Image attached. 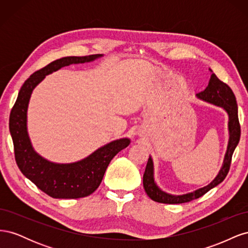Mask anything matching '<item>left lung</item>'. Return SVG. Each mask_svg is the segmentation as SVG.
<instances>
[{
	"mask_svg": "<svg viewBox=\"0 0 248 248\" xmlns=\"http://www.w3.org/2000/svg\"><path fill=\"white\" fill-rule=\"evenodd\" d=\"M209 70L212 72L209 84L204 91L197 94V97L202 101L214 104L216 107L223 108L229 116L228 128L230 137L222 167L213 181L210 182L207 186H204L202 188L188 193L175 196V194H170L161 190L159 186L156 184L154 180V163L151 156H150L147 162L144 177H142V184H144V188L146 190V193L148 194V197L155 202H163V204H182V202H187L192 200L199 199L202 196H204L210 189H212L215 186L220 184L228 175L232 161V156L240 140V134H241L238 119V107L236 97L234 93H232V89L217 78L211 69Z\"/></svg>",
	"mask_w": 248,
	"mask_h": 248,
	"instance_id": "left-lung-1",
	"label": "left lung"
}]
</instances>
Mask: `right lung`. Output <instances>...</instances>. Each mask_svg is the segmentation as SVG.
<instances>
[{
	"instance_id": "right-lung-1",
	"label": "right lung",
	"mask_w": 248,
	"mask_h": 248,
	"mask_svg": "<svg viewBox=\"0 0 248 248\" xmlns=\"http://www.w3.org/2000/svg\"><path fill=\"white\" fill-rule=\"evenodd\" d=\"M103 55L64 57L34 72L20 88L12 108L9 130L14 145L16 160L20 171L40 190L55 199H78L93 193L100 185L110 160L128 147L130 140H112L98 148L86 158L71 163H56L37 153L28 133V107L33 90L48 74L71 64L93 62Z\"/></svg>"
}]
</instances>
